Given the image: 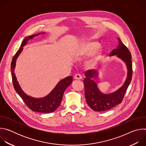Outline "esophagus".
<instances>
[{"label":"esophagus","mask_w":146,"mask_h":146,"mask_svg":"<svg viewBox=\"0 0 146 146\" xmlns=\"http://www.w3.org/2000/svg\"><path fill=\"white\" fill-rule=\"evenodd\" d=\"M74 79H76V80H81L82 78V76L80 74H76L74 76Z\"/></svg>","instance_id":"34e87169"}]
</instances>
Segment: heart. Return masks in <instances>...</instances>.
I'll use <instances>...</instances> for the list:
<instances>
[{
  "mask_svg": "<svg viewBox=\"0 0 146 146\" xmlns=\"http://www.w3.org/2000/svg\"><path fill=\"white\" fill-rule=\"evenodd\" d=\"M99 46V44L96 41H87L77 51L76 54V58H84L94 53L91 58L86 62V66L88 68L95 67L101 56V50L98 48Z\"/></svg>",
  "mask_w": 146,
  "mask_h": 146,
  "instance_id": "obj_1",
  "label": "heart"
}]
</instances>
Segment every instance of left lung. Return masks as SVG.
Listing matches in <instances>:
<instances>
[{
    "label": "left lung",
    "instance_id": "1",
    "mask_svg": "<svg viewBox=\"0 0 146 146\" xmlns=\"http://www.w3.org/2000/svg\"><path fill=\"white\" fill-rule=\"evenodd\" d=\"M118 45L110 54V56L116 55L125 64L127 76L123 85L115 91L110 94H103L99 90L94 81L98 77V70H88L85 73L84 84L85 97L88 106L95 111H103L109 110L121 103L124 94L130 84L132 76V64L131 54L119 38H117Z\"/></svg>",
    "mask_w": 146,
    "mask_h": 146
}]
</instances>
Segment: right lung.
Wrapping results in <instances>:
<instances>
[{"mask_svg":"<svg viewBox=\"0 0 146 146\" xmlns=\"http://www.w3.org/2000/svg\"><path fill=\"white\" fill-rule=\"evenodd\" d=\"M44 33V32H42L38 33L36 35H33L26 37L23 40L19 50L13 58L11 64V72L14 89L19 96L24 101L27 106L33 111L48 113L54 112L59 107L65 91L72 84L73 81V77L70 76L61 80L58 82L51 92L45 97L36 98L28 95L23 91L17 80V77L14 73L16 60L21 52L23 50V47L28 43L29 40L33 38L36 36Z\"/></svg>","mask_w":146,"mask_h":146,"instance_id":"1","label":"right lung"}]
</instances>
